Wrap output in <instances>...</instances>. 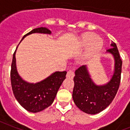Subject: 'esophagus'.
<instances>
[{"label":"esophagus","instance_id":"obj_1","mask_svg":"<svg viewBox=\"0 0 130 130\" xmlns=\"http://www.w3.org/2000/svg\"><path fill=\"white\" fill-rule=\"evenodd\" d=\"M74 76V73L73 70H69L67 73V77L69 78H73Z\"/></svg>","mask_w":130,"mask_h":130}]
</instances>
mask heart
I'll use <instances>...</instances> for the list:
<instances>
[{
	"instance_id": "1",
	"label": "heart",
	"mask_w": 130,
	"mask_h": 130,
	"mask_svg": "<svg viewBox=\"0 0 130 130\" xmlns=\"http://www.w3.org/2000/svg\"><path fill=\"white\" fill-rule=\"evenodd\" d=\"M94 37L95 35L92 32H85L80 37V41L83 44L89 43L88 52L91 55L99 51L103 45V42L101 38Z\"/></svg>"
}]
</instances>
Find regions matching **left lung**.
Returning <instances> with one entry per match:
<instances>
[{
    "instance_id": "8db88e82",
    "label": "left lung",
    "mask_w": 130,
    "mask_h": 130,
    "mask_svg": "<svg viewBox=\"0 0 130 130\" xmlns=\"http://www.w3.org/2000/svg\"><path fill=\"white\" fill-rule=\"evenodd\" d=\"M112 48L107 52L115 57V73L107 84L97 86L93 83L88 74L86 66L82 65L75 71L73 99L79 109L90 115L101 112L111 103L119 88L121 79L122 61L117 44L112 41Z\"/></svg>"
}]
</instances>
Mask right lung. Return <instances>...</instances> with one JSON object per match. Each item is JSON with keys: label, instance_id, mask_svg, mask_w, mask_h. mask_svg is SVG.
<instances>
[{"label": "right lung", "instance_id": "1", "mask_svg": "<svg viewBox=\"0 0 130 130\" xmlns=\"http://www.w3.org/2000/svg\"><path fill=\"white\" fill-rule=\"evenodd\" d=\"M35 32L51 34V31L47 28H37L23 36L21 40L26 36ZM15 52L16 50L13 54L10 71L13 95L18 103L25 109L31 112H40L52 104L59 87L66 78L67 72H55L41 82L36 84L28 83L22 80L17 72Z\"/></svg>", "mask_w": 130, "mask_h": 130}]
</instances>
